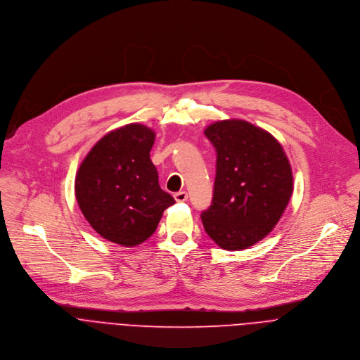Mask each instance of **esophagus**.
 I'll return each mask as SVG.
<instances>
[{
    "mask_svg": "<svg viewBox=\"0 0 360 360\" xmlns=\"http://www.w3.org/2000/svg\"><path fill=\"white\" fill-rule=\"evenodd\" d=\"M174 198H176V201H179V202H184V201L188 198V194H187L186 191H179V193L174 194Z\"/></svg>",
    "mask_w": 360,
    "mask_h": 360,
    "instance_id": "esophagus-1",
    "label": "esophagus"
}]
</instances>
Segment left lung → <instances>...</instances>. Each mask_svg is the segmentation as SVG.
<instances>
[{
    "label": "left lung",
    "mask_w": 360,
    "mask_h": 360,
    "mask_svg": "<svg viewBox=\"0 0 360 360\" xmlns=\"http://www.w3.org/2000/svg\"><path fill=\"white\" fill-rule=\"evenodd\" d=\"M204 134L217 152L212 201L201 212L204 230L223 250H245L272 231L290 202V160L271 133L245 120L215 122Z\"/></svg>",
    "instance_id": "8db88e82"
}]
</instances>
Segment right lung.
Wrapping results in <instances>:
<instances>
[{"mask_svg":"<svg viewBox=\"0 0 360 360\" xmlns=\"http://www.w3.org/2000/svg\"><path fill=\"white\" fill-rule=\"evenodd\" d=\"M156 133L130 123L105 134L81 163L75 195L84 217L105 240L134 247L158 229L174 198L159 186L150 160Z\"/></svg>","mask_w":360,"mask_h":360,"instance_id":"add662e5","label":"right lung"}]
</instances>
